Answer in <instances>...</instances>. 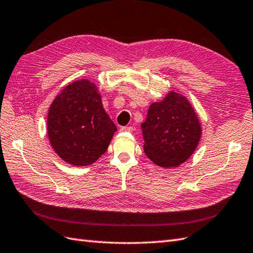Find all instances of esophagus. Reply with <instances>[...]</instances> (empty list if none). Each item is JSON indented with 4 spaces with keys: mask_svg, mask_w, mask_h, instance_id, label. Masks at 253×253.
I'll return each instance as SVG.
<instances>
[{
    "mask_svg": "<svg viewBox=\"0 0 253 253\" xmlns=\"http://www.w3.org/2000/svg\"><path fill=\"white\" fill-rule=\"evenodd\" d=\"M121 132H132L133 131V127L132 126H122L120 128Z\"/></svg>",
    "mask_w": 253,
    "mask_h": 253,
    "instance_id": "esophagus-1",
    "label": "esophagus"
}]
</instances>
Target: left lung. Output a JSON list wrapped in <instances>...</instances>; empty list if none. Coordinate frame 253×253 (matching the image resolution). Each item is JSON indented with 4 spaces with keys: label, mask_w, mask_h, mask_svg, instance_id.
Wrapping results in <instances>:
<instances>
[{
    "label": "left lung",
    "mask_w": 253,
    "mask_h": 253,
    "mask_svg": "<svg viewBox=\"0 0 253 253\" xmlns=\"http://www.w3.org/2000/svg\"><path fill=\"white\" fill-rule=\"evenodd\" d=\"M141 126L145 154L164 168H174L186 161L201 136L200 123L192 105L174 92L162 102L150 105Z\"/></svg>",
    "instance_id": "8db88e82"
}]
</instances>
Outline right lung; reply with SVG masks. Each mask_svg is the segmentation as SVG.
<instances>
[{"mask_svg": "<svg viewBox=\"0 0 253 253\" xmlns=\"http://www.w3.org/2000/svg\"><path fill=\"white\" fill-rule=\"evenodd\" d=\"M116 131L96 86L88 80L69 84L49 107L50 145L70 165H92L107 150Z\"/></svg>", "mask_w": 253, "mask_h": 253, "instance_id": "obj_1", "label": "right lung"}]
</instances>
